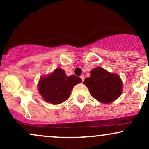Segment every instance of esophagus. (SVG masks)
Wrapping results in <instances>:
<instances>
[{
    "mask_svg": "<svg viewBox=\"0 0 149 149\" xmlns=\"http://www.w3.org/2000/svg\"><path fill=\"white\" fill-rule=\"evenodd\" d=\"M80 78H81L82 79V80H85V76H84V75H81V76H80Z\"/></svg>",
    "mask_w": 149,
    "mask_h": 149,
    "instance_id": "obj_1",
    "label": "esophagus"
}]
</instances>
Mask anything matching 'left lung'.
I'll use <instances>...</instances> for the list:
<instances>
[{"mask_svg":"<svg viewBox=\"0 0 149 149\" xmlns=\"http://www.w3.org/2000/svg\"><path fill=\"white\" fill-rule=\"evenodd\" d=\"M84 84L90 95L102 103H111L120 96L122 91V82L116 74L109 73L102 67L90 71V77L86 78Z\"/></svg>","mask_w":149,"mask_h":149,"instance_id":"obj_1","label":"left lung"}]
</instances>
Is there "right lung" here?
Instances as JSON below:
<instances>
[{
  "mask_svg": "<svg viewBox=\"0 0 149 149\" xmlns=\"http://www.w3.org/2000/svg\"><path fill=\"white\" fill-rule=\"evenodd\" d=\"M82 81L80 77L71 75L66 76L64 70L58 68L52 74L40 78L39 92L47 102L59 104L69 98L75 85Z\"/></svg>",
  "mask_w": 149,
  "mask_h": 149,
  "instance_id": "add662e5",
  "label": "right lung"
}]
</instances>
